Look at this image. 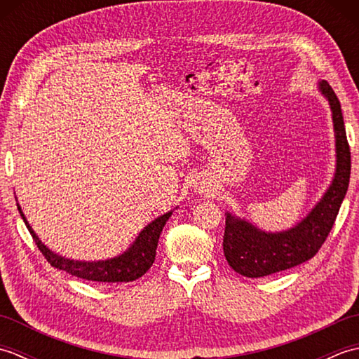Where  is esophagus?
Instances as JSON below:
<instances>
[{"instance_id":"obj_1","label":"esophagus","mask_w":359,"mask_h":359,"mask_svg":"<svg viewBox=\"0 0 359 359\" xmlns=\"http://www.w3.org/2000/svg\"><path fill=\"white\" fill-rule=\"evenodd\" d=\"M193 188H194V191H196V193L202 194V193L207 191L208 184H207V182H205V180H196V182H194V185H193Z\"/></svg>"}]
</instances>
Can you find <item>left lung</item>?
<instances>
[{
  "label": "left lung",
  "instance_id": "8db88e82",
  "mask_svg": "<svg viewBox=\"0 0 359 359\" xmlns=\"http://www.w3.org/2000/svg\"><path fill=\"white\" fill-rule=\"evenodd\" d=\"M318 89L330 104L337 168L330 187L309 215L284 231H264L248 220L225 212L224 255L231 269L247 278H264L302 262H307L321 248L329 236L350 180V148L344 118L337 94L321 80Z\"/></svg>",
  "mask_w": 359,
  "mask_h": 359
}]
</instances>
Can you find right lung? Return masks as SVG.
Listing matches in <instances>:
<instances>
[{"label": "right lung", "instance_id": "add662e5", "mask_svg": "<svg viewBox=\"0 0 359 359\" xmlns=\"http://www.w3.org/2000/svg\"><path fill=\"white\" fill-rule=\"evenodd\" d=\"M18 211L22 220H25L29 233L32 234L38 250L41 251L52 266L69 273L72 276L95 282H131L142 278L154 262L160 233H162L168 219L172 215L171 210L149 222L137 236L133 245L116 257L104 259V261H75V259L57 255L55 251L46 247L32 230V226L29 225L20 205Z\"/></svg>", "mask_w": 359, "mask_h": 359}]
</instances>
